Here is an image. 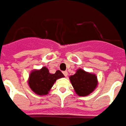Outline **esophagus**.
<instances>
[{
	"instance_id": "esophagus-1",
	"label": "esophagus",
	"mask_w": 126,
	"mask_h": 126,
	"mask_svg": "<svg viewBox=\"0 0 126 126\" xmlns=\"http://www.w3.org/2000/svg\"><path fill=\"white\" fill-rule=\"evenodd\" d=\"M63 74H64V76L65 77L67 76V75H68V73H67V71H63Z\"/></svg>"
}]
</instances>
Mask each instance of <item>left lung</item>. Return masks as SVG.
Wrapping results in <instances>:
<instances>
[{
    "label": "left lung",
    "instance_id": "1",
    "mask_svg": "<svg viewBox=\"0 0 126 126\" xmlns=\"http://www.w3.org/2000/svg\"><path fill=\"white\" fill-rule=\"evenodd\" d=\"M69 79L76 93L80 96H88L98 86L96 74L87 72L80 68L77 69L74 75L69 76Z\"/></svg>",
    "mask_w": 126,
    "mask_h": 126
}]
</instances>
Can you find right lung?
Here are the masks:
<instances>
[{
    "instance_id": "right-lung-1",
    "label": "right lung",
    "mask_w": 126,
    "mask_h": 126,
    "mask_svg": "<svg viewBox=\"0 0 126 126\" xmlns=\"http://www.w3.org/2000/svg\"><path fill=\"white\" fill-rule=\"evenodd\" d=\"M59 70L55 74H50L48 69L42 67L40 69H33L29 76L28 85L30 89L36 94L40 96L48 94L57 79L64 78Z\"/></svg>"
}]
</instances>
